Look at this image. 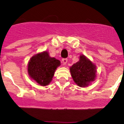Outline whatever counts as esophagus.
Returning <instances> with one entry per match:
<instances>
[{"mask_svg": "<svg viewBox=\"0 0 124 124\" xmlns=\"http://www.w3.org/2000/svg\"><path fill=\"white\" fill-rule=\"evenodd\" d=\"M62 61V63H63V65H66L67 62H68V59H67V58H63Z\"/></svg>", "mask_w": 124, "mask_h": 124, "instance_id": "obj_1", "label": "esophagus"}]
</instances>
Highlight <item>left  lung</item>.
Wrapping results in <instances>:
<instances>
[{
	"label": "left lung",
	"instance_id": "obj_1",
	"mask_svg": "<svg viewBox=\"0 0 124 124\" xmlns=\"http://www.w3.org/2000/svg\"><path fill=\"white\" fill-rule=\"evenodd\" d=\"M74 82L80 87L88 86L96 78V66L84 55H80L79 62L70 68Z\"/></svg>",
	"mask_w": 124,
	"mask_h": 124
}]
</instances>
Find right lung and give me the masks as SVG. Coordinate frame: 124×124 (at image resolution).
I'll return each instance as SVG.
<instances>
[{"label":"right lung","instance_id":"obj_1","mask_svg":"<svg viewBox=\"0 0 124 124\" xmlns=\"http://www.w3.org/2000/svg\"><path fill=\"white\" fill-rule=\"evenodd\" d=\"M60 64V61L50 57L47 52L38 54L29 61L28 74L39 85L46 86L52 80L55 71Z\"/></svg>","mask_w":124,"mask_h":124}]
</instances>
